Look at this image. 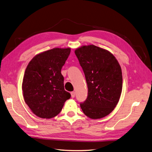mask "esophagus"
Wrapping results in <instances>:
<instances>
[{
	"mask_svg": "<svg viewBox=\"0 0 152 152\" xmlns=\"http://www.w3.org/2000/svg\"><path fill=\"white\" fill-rule=\"evenodd\" d=\"M71 96H72V98H74L75 96V92L73 91L71 93Z\"/></svg>",
	"mask_w": 152,
	"mask_h": 152,
	"instance_id": "esophagus-1",
	"label": "esophagus"
}]
</instances>
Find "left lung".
Segmentation results:
<instances>
[{
	"instance_id": "1",
	"label": "left lung",
	"mask_w": 152,
	"mask_h": 152,
	"mask_svg": "<svg viewBox=\"0 0 152 152\" xmlns=\"http://www.w3.org/2000/svg\"><path fill=\"white\" fill-rule=\"evenodd\" d=\"M75 53L88 88L87 99L80 103L81 109L91 118L104 117L115 108L121 97V66L111 53L94 45L82 46Z\"/></svg>"
}]
</instances>
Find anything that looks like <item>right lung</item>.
<instances>
[{"label":"right lung","instance_id":"1","mask_svg":"<svg viewBox=\"0 0 152 152\" xmlns=\"http://www.w3.org/2000/svg\"><path fill=\"white\" fill-rule=\"evenodd\" d=\"M70 48H54L36 55L27 66L22 83L25 102L37 116L50 118L71 97L64 88L61 70Z\"/></svg>","mask_w":152,"mask_h":152}]
</instances>
